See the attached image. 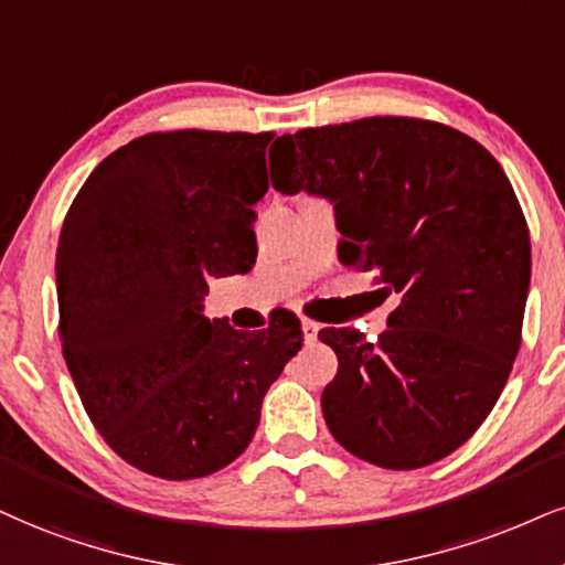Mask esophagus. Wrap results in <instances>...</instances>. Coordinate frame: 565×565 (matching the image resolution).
Segmentation results:
<instances>
[{"label":"esophagus","instance_id":"esophagus-1","mask_svg":"<svg viewBox=\"0 0 565 565\" xmlns=\"http://www.w3.org/2000/svg\"><path fill=\"white\" fill-rule=\"evenodd\" d=\"M301 330H303V340H306V343H315L317 335H319V324L311 322V319H303Z\"/></svg>","mask_w":565,"mask_h":565}]
</instances>
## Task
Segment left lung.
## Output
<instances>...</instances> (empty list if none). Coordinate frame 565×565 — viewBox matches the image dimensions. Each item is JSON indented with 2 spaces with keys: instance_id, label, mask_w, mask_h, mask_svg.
<instances>
[{
  "instance_id": "1",
  "label": "left lung",
  "mask_w": 565,
  "mask_h": 565,
  "mask_svg": "<svg viewBox=\"0 0 565 565\" xmlns=\"http://www.w3.org/2000/svg\"><path fill=\"white\" fill-rule=\"evenodd\" d=\"M271 185L335 209L345 267L377 269L401 306L377 343L319 332L338 356L322 414L348 452L422 469L469 440L503 393L532 277L511 180L475 138L416 117H364L280 138Z\"/></svg>"
}]
</instances>
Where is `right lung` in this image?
<instances>
[{
    "label": "right lung",
    "mask_w": 565,
    "mask_h": 565,
    "mask_svg": "<svg viewBox=\"0 0 565 565\" xmlns=\"http://www.w3.org/2000/svg\"><path fill=\"white\" fill-rule=\"evenodd\" d=\"M275 134L172 130L113 151L70 206L57 246L62 356L117 456L162 479L214 475L248 448L301 324L209 322V277L256 264L254 204Z\"/></svg>",
    "instance_id": "right-lung-1"
}]
</instances>
